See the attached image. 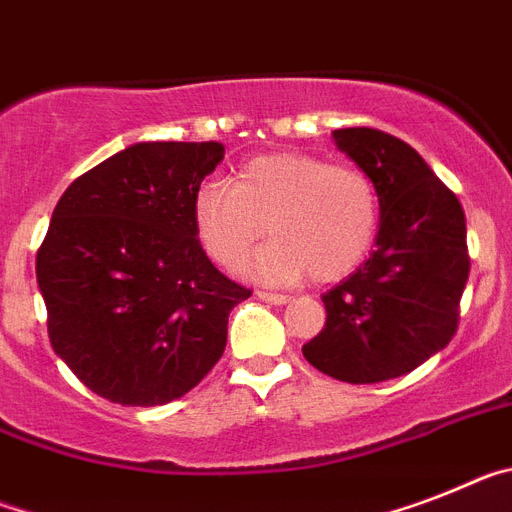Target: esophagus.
I'll list each match as a JSON object with an SVG mask.
<instances>
[{
	"mask_svg": "<svg viewBox=\"0 0 512 512\" xmlns=\"http://www.w3.org/2000/svg\"><path fill=\"white\" fill-rule=\"evenodd\" d=\"M257 296H260L262 301H268V304H288V301H291V296H286V293L273 291H257Z\"/></svg>",
	"mask_w": 512,
	"mask_h": 512,
	"instance_id": "1",
	"label": "esophagus"
}]
</instances>
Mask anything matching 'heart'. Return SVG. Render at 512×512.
Returning a JSON list of instances; mask_svg holds the SVG:
<instances>
[{
	"label": "heart",
	"instance_id": "obj_1",
	"mask_svg": "<svg viewBox=\"0 0 512 512\" xmlns=\"http://www.w3.org/2000/svg\"><path fill=\"white\" fill-rule=\"evenodd\" d=\"M379 190L355 164H330L306 151H270L242 162L231 182L208 180L193 195L203 250L237 270L265 234L252 270L273 283H332L353 273L379 231Z\"/></svg>",
	"mask_w": 512,
	"mask_h": 512
}]
</instances>
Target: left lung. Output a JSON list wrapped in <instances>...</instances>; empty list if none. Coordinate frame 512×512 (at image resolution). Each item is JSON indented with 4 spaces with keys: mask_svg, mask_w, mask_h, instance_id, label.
Returning <instances> with one entry per match:
<instances>
[{
    "mask_svg": "<svg viewBox=\"0 0 512 512\" xmlns=\"http://www.w3.org/2000/svg\"><path fill=\"white\" fill-rule=\"evenodd\" d=\"M332 136L371 175L381 221L373 255L324 293V330L301 350L332 379L379 384L415 371L459 330L469 278L464 208L397 136L379 128Z\"/></svg>",
    "mask_w": 512,
    "mask_h": 512,
    "instance_id": "1",
    "label": "left lung"
}]
</instances>
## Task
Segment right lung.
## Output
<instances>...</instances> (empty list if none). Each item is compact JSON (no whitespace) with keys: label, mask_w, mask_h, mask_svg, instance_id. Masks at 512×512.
I'll return each mask as SVG.
<instances>
[{"label":"right lung","mask_w":512,"mask_h":512,"mask_svg":"<svg viewBox=\"0 0 512 512\" xmlns=\"http://www.w3.org/2000/svg\"><path fill=\"white\" fill-rule=\"evenodd\" d=\"M219 141H141L71 182L35 257L48 337L102 399L154 407L188 394L226 348L250 288L203 250L193 195Z\"/></svg>","instance_id":"add662e5"}]
</instances>
